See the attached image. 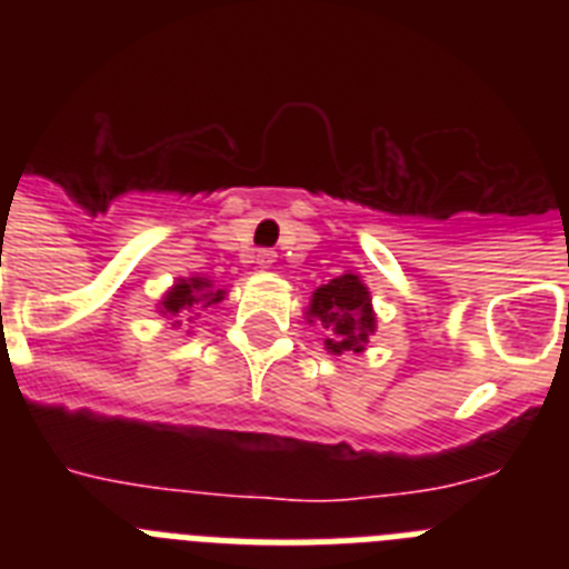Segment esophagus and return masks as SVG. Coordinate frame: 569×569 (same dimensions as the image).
Wrapping results in <instances>:
<instances>
[{
  "instance_id": "obj_1",
  "label": "esophagus",
  "mask_w": 569,
  "mask_h": 569,
  "mask_svg": "<svg viewBox=\"0 0 569 569\" xmlns=\"http://www.w3.org/2000/svg\"><path fill=\"white\" fill-rule=\"evenodd\" d=\"M256 264H259V268H273L276 264L273 250H259V253H256Z\"/></svg>"
}]
</instances>
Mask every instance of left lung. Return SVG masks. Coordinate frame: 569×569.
I'll use <instances>...</instances> for the list:
<instances>
[{
	"label": "left lung",
	"instance_id": "left-lung-1",
	"mask_svg": "<svg viewBox=\"0 0 569 569\" xmlns=\"http://www.w3.org/2000/svg\"><path fill=\"white\" fill-rule=\"evenodd\" d=\"M308 319H319L333 333L325 339L330 353H361L376 330V313L370 290L356 273H345L321 284L310 299Z\"/></svg>",
	"mask_w": 569,
	"mask_h": 569
}]
</instances>
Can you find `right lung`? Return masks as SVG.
I'll return each instance as SVG.
<instances>
[{
  "label": "right lung",
  "mask_w": 569,
  "mask_h": 569,
  "mask_svg": "<svg viewBox=\"0 0 569 569\" xmlns=\"http://www.w3.org/2000/svg\"><path fill=\"white\" fill-rule=\"evenodd\" d=\"M224 299V290H213L210 279L193 276V279H179L168 293L159 301V313L162 316H182L196 308H210ZM179 325V321H176Z\"/></svg>",
  "instance_id": "right-lung-1"
}]
</instances>
